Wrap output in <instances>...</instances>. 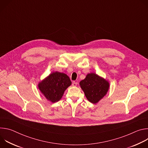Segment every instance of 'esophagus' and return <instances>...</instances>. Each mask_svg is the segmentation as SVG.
Returning <instances> with one entry per match:
<instances>
[{"label": "esophagus", "mask_w": 148, "mask_h": 148, "mask_svg": "<svg viewBox=\"0 0 148 148\" xmlns=\"http://www.w3.org/2000/svg\"><path fill=\"white\" fill-rule=\"evenodd\" d=\"M77 84H78L77 82H75V81H74V82H73V84H72V85H73V86L75 87V86H77Z\"/></svg>", "instance_id": "obj_1"}]
</instances>
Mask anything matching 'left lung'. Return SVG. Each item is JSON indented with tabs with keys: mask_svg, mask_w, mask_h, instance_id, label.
Segmentation results:
<instances>
[{
	"mask_svg": "<svg viewBox=\"0 0 148 148\" xmlns=\"http://www.w3.org/2000/svg\"><path fill=\"white\" fill-rule=\"evenodd\" d=\"M79 86L87 99L92 103H98L110 88L109 81L94 73H88L79 82Z\"/></svg>",
	"mask_w": 148,
	"mask_h": 148,
	"instance_id": "1",
	"label": "left lung"
}]
</instances>
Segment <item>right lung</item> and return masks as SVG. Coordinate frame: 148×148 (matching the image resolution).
Masks as SVG:
<instances>
[{
	"label": "right lung",
	"instance_id": "right-lung-1",
	"mask_svg": "<svg viewBox=\"0 0 148 148\" xmlns=\"http://www.w3.org/2000/svg\"><path fill=\"white\" fill-rule=\"evenodd\" d=\"M71 84V81L67 74L56 71L39 82L38 88L48 101L54 103L61 99Z\"/></svg>",
	"mask_w": 148,
	"mask_h": 148
}]
</instances>
